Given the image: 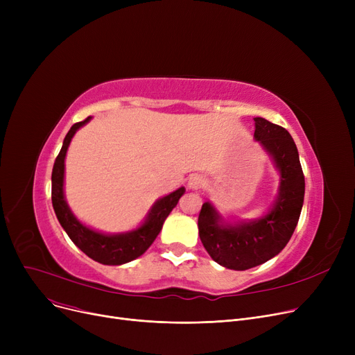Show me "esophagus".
<instances>
[{
  "label": "esophagus",
  "instance_id": "esophagus-1",
  "mask_svg": "<svg viewBox=\"0 0 355 355\" xmlns=\"http://www.w3.org/2000/svg\"><path fill=\"white\" fill-rule=\"evenodd\" d=\"M189 189L190 190H200L202 185H204V178L198 174H193L190 178H189Z\"/></svg>",
  "mask_w": 355,
  "mask_h": 355
}]
</instances>
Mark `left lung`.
Here are the masks:
<instances>
[{
	"instance_id": "1",
	"label": "left lung",
	"mask_w": 355,
	"mask_h": 355,
	"mask_svg": "<svg viewBox=\"0 0 355 355\" xmlns=\"http://www.w3.org/2000/svg\"><path fill=\"white\" fill-rule=\"evenodd\" d=\"M254 139L273 158L281 185L270 211L237 225L223 221L207 201L198 216V234L214 262L233 270H246L268 262L286 246L300 220L305 177L296 145L288 130L263 118H254Z\"/></svg>"
}]
</instances>
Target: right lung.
Instances as JSON below:
<instances>
[{"label":"right lung","mask_w":355,"mask_h":355,"mask_svg":"<svg viewBox=\"0 0 355 355\" xmlns=\"http://www.w3.org/2000/svg\"><path fill=\"white\" fill-rule=\"evenodd\" d=\"M90 116L82 122L74 123L67 132L60 153L54 161L51 173V201L53 209L62 227L66 230L70 240L90 259L96 260L102 265H123L130 262L146 252L153 245V241L159 234L165 218L177 206L180 197L185 193L181 187L174 193L159 198L148 213V217L142 226L137 230L119 233V234H105L96 230H92L73 216L67 202L64 200L63 182H64V158L69 144L76 134V130L87 123Z\"/></svg>","instance_id":"1"}]
</instances>
